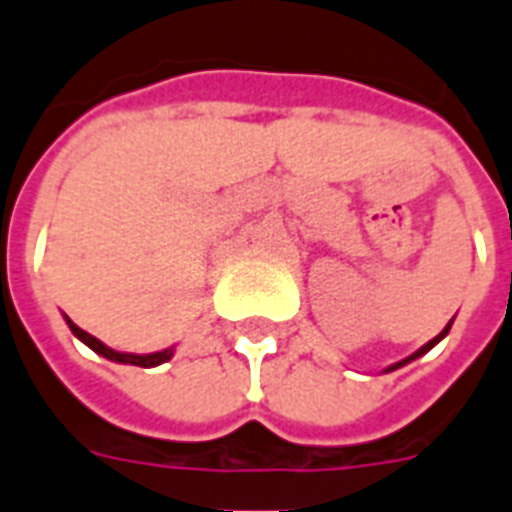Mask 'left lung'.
Segmentation results:
<instances>
[{
    "mask_svg": "<svg viewBox=\"0 0 512 512\" xmlns=\"http://www.w3.org/2000/svg\"><path fill=\"white\" fill-rule=\"evenodd\" d=\"M451 324H453V321H451ZM451 324L445 326L443 332L437 334V337H434V340H429V343H426V345H421V348H418V351H416V353H410V356H407V359L397 361V364H391V367H386V370H383V372H394V370H399V367H405V364H410V361H416V359H418V356H424V353H426V351H432L434 345L440 343V340H443L445 334H448V329H451Z\"/></svg>",
    "mask_w": 512,
    "mask_h": 512,
    "instance_id": "8db88e82",
    "label": "left lung"
}]
</instances>
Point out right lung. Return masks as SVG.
<instances>
[{
    "label": "right lung",
    "instance_id": "obj_1",
    "mask_svg": "<svg viewBox=\"0 0 512 512\" xmlns=\"http://www.w3.org/2000/svg\"><path fill=\"white\" fill-rule=\"evenodd\" d=\"M67 324H69V329H72V334L78 337L80 343H86L94 353H99V356H105V359H110V361H118V364H134V367H159V364H164V361L172 359V353H175V348H164V351H156V353H121V351H113V348H107L102 340H96L94 334L83 332L80 326L72 324L69 318H67Z\"/></svg>",
    "mask_w": 512,
    "mask_h": 512
}]
</instances>
